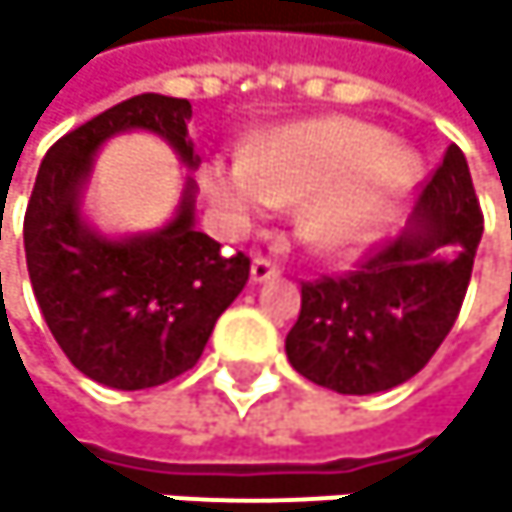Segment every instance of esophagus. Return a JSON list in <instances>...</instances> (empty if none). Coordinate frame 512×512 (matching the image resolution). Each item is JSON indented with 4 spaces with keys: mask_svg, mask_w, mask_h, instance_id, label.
Listing matches in <instances>:
<instances>
[{
    "mask_svg": "<svg viewBox=\"0 0 512 512\" xmlns=\"http://www.w3.org/2000/svg\"><path fill=\"white\" fill-rule=\"evenodd\" d=\"M276 276H279V267L273 261H267V258H254L251 261V282L254 285H261L267 279H276Z\"/></svg>",
    "mask_w": 512,
    "mask_h": 512,
    "instance_id": "1",
    "label": "esophagus"
}]
</instances>
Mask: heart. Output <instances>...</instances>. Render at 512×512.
Listing matches in <instances>:
<instances>
[{
    "label": "heart",
    "instance_id": "b5f03b06",
    "mask_svg": "<svg viewBox=\"0 0 512 512\" xmlns=\"http://www.w3.org/2000/svg\"><path fill=\"white\" fill-rule=\"evenodd\" d=\"M418 156L362 119L322 116L276 128L245 156L205 171V193L233 230L301 202L298 227L325 254H353L375 239L418 181Z\"/></svg>",
    "mask_w": 512,
    "mask_h": 512
}]
</instances>
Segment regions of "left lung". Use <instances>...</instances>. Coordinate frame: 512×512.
<instances>
[{
	"instance_id": "obj_1",
	"label": "left lung",
	"mask_w": 512,
	"mask_h": 512,
	"mask_svg": "<svg viewBox=\"0 0 512 512\" xmlns=\"http://www.w3.org/2000/svg\"><path fill=\"white\" fill-rule=\"evenodd\" d=\"M482 239L464 153L451 144L405 230L356 273L301 288L291 368L344 396L384 393L430 362L455 325Z\"/></svg>"
}]
</instances>
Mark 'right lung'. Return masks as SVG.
<instances>
[{"mask_svg":"<svg viewBox=\"0 0 512 512\" xmlns=\"http://www.w3.org/2000/svg\"><path fill=\"white\" fill-rule=\"evenodd\" d=\"M190 116L184 97H128L45 153L27 205L24 251L36 304L67 359L113 390L159 387L193 368L248 282L245 254H221V242L196 230L193 174L171 221L150 233L110 236L85 214L94 159L119 134H156L196 171Z\"/></svg>","mask_w":512,"mask_h":512,"instance_id":"right-lung-1","label":"right lung"}]
</instances>
